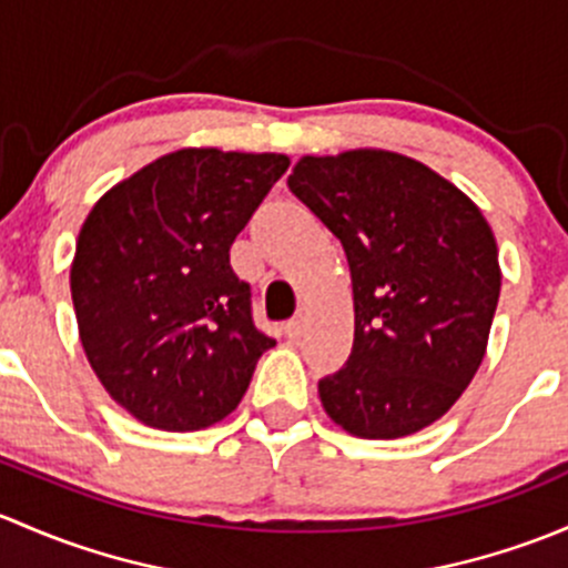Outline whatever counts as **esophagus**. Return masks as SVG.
Returning <instances> with one entry per match:
<instances>
[{"mask_svg":"<svg viewBox=\"0 0 568 568\" xmlns=\"http://www.w3.org/2000/svg\"><path fill=\"white\" fill-rule=\"evenodd\" d=\"M303 331H306V320H303V317H295V320H290V323L284 325V333H286V338H292V342H297V338L303 336Z\"/></svg>","mask_w":568,"mask_h":568,"instance_id":"obj_1","label":"esophagus"}]
</instances>
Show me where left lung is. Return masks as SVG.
<instances>
[{
  "label": "left lung",
  "mask_w": 568,
  "mask_h": 568,
  "mask_svg": "<svg viewBox=\"0 0 568 568\" xmlns=\"http://www.w3.org/2000/svg\"><path fill=\"white\" fill-rule=\"evenodd\" d=\"M290 191L338 237L353 278L347 364L320 379L349 435L394 440L440 418L470 385L500 297L481 210L413 158H301Z\"/></svg>",
  "instance_id": "obj_1"
}]
</instances>
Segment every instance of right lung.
Returning a JSON list of instances; mask_svg holds the SVG:
<instances>
[{"mask_svg":"<svg viewBox=\"0 0 568 568\" xmlns=\"http://www.w3.org/2000/svg\"><path fill=\"white\" fill-rule=\"evenodd\" d=\"M290 166L265 153L178 150L87 215L70 267L90 366L142 424L191 432L230 415L273 338L230 248Z\"/></svg>","mask_w":568,"mask_h":568,"instance_id":"right-lung-1","label":"right lung"}]
</instances>
